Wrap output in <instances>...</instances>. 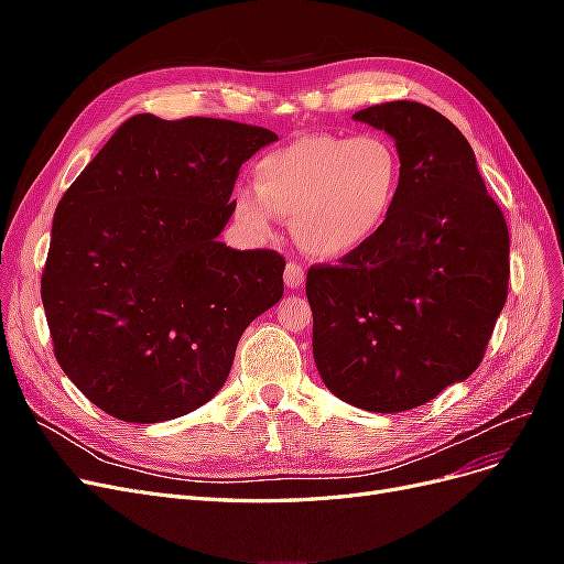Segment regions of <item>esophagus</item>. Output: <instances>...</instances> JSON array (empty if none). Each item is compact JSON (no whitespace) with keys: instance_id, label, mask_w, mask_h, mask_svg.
<instances>
[{"instance_id":"obj_1","label":"esophagus","mask_w":564,"mask_h":564,"mask_svg":"<svg viewBox=\"0 0 564 564\" xmlns=\"http://www.w3.org/2000/svg\"><path fill=\"white\" fill-rule=\"evenodd\" d=\"M303 282H305V270L299 263L289 261L284 268V284L289 289H299V286H303Z\"/></svg>"}]
</instances>
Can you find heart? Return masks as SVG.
I'll return each instance as SVG.
<instances>
[{
  "mask_svg": "<svg viewBox=\"0 0 564 564\" xmlns=\"http://www.w3.org/2000/svg\"><path fill=\"white\" fill-rule=\"evenodd\" d=\"M404 164L383 133H311L263 155L253 191H237V224L256 237L292 218L296 242L319 259H346L388 228L402 195Z\"/></svg>",
  "mask_w": 564,
  "mask_h": 564,
  "instance_id": "1",
  "label": "heart"
}]
</instances>
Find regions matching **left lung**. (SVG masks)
Instances as JSON below:
<instances>
[{
    "mask_svg": "<svg viewBox=\"0 0 564 564\" xmlns=\"http://www.w3.org/2000/svg\"><path fill=\"white\" fill-rule=\"evenodd\" d=\"M395 141L404 181L388 228L340 265L308 270L313 357L338 400L395 414L466 381L508 294V228L466 135L390 100L352 115Z\"/></svg>",
    "mask_w": 564,
    "mask_h": 564,
    "instance_id": "1",
    "label": "left lung"
}]
</instances>
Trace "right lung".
<instances>
[{
	"mask_svg": "<svg viewBox=\"0 0 564 564\" xmlns=\"http://www.w3.org/2000/svg\"><path fill=\"white\" fill-rule=\"evenodd\" d=\"M278 135L135 115L58 202L42 303L65 377L127 423L172 421L224 388L284 259L218 242L240 166Z\"/></svg>",
	"mask_w": 564,
	"mask_h": 564,
	"instance_id": "obj_1",
	"label": "right lung"
}]
</instances>
